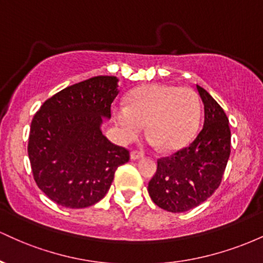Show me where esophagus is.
I'll use <instances>...</instances> for the list:
<instances>
[{"mask_svg":"<svg viewBox=\"0 0 263 263\" xmlns=\"http://www.w3.org/2000/svg\"><path fill=\"white\" fill-rule=\"evenodd\" d=\"M143 158V153L140 152V151H132L131 152V159L134 161H137V159Z\"/></svg>","mask_w":263,"mask_h":263,"instance_id":"1","label":"esophagus"}]
</instances>
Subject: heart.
<instances>
[{"instance_id":"obj_1","label":"heart","mask_w":263,"mask_h":263,"mask_svg":"<svg viewBox=\"0 0 263 263\" xmlns=\"http://www.w3.org/2000/svg\"><path fill=\"white\" fill-rule=\"evenodd\" d=\"M112 116L123 142L137 140L147 125L152 143L173 152L194 137L200 120V102L190 87L149 84L129 93L127 106H114Z\"/></svg>"}]
</instances>
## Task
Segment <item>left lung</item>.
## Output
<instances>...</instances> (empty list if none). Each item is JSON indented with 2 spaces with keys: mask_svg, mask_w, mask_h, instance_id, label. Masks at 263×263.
Segmentation results:
<instances>
[{
  "mask_svg": "<svg viewBox=\"0 0 263 263\" xmlns=\"http://www.w3.org/2000/svg\"><path fill=\"white\" fill-rule=\"evenodd\" d=\"M204 104V126L185 148L157 161L148 183L153 203L171 213L198 206L219 188L230 157L231 131L222 107L197 85Z\"/></svg>",
  "mask_w": 263,
  "mask_h": 263,
  "instance_id": "1",
  "label": "left lung"
}]
</instances>
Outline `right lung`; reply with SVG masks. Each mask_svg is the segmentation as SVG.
Returning a JSON list of instances; mask_svg holds the SVG:
<instances>
[{
  "instance_id": "add662e5",
  "label": "right lung",
  "mask_w": 263,
  "mask_h": 263,
  "mask_svg": "<svg viewBox=\"0 0 263 263\" xmlns=\"http://www.w3.org/2000/svg\"><path fill=\"white\" fill-rule=\"evenodd\" d=\"M116 77H93L65 87L42 105L31 123L28 157L38 188L70 209L91 206L106 195L128 149L102 135L119 93Z\"/></svg>"
}]
</instances>
